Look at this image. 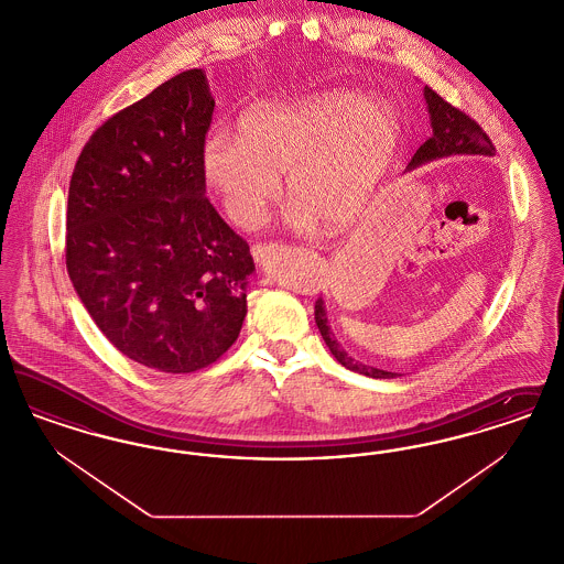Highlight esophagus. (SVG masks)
<instances>
[{"label": "esophagus", "instance_id": "1", "mask_svg": "<svg viewBox=\"0 0 564 564\" xmlns=\"http://www.w3.org/2000/svg\"><path fill=\"white\" fill-rule=\"evenodd\" d=\"M276 251H279V245H276V242H258V245L251 247V256H253V260H256L260 267H264Z\"/></svg>", "mask_w": 564, "mask_h": 564}]
</instances>
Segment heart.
<instances>
[{"mask_svg": "<svg viewBox=\"0 0 564 564\" xmlns=\"http://www.w3.org/2000/svg\"><path fill=\"white\" fill-rule=\"evenodd\" d=\"M395 108L376 97L329 90L251 109L239 139L212 134L203 145V175L226 215L245 230L262 226L281 194L292 196L285 228L308 235L323 217L334 226L359 214L398 150Z\"/></svg>", "mask_w": 564, "mask_h": 564, "instance_id": "obj_1", "label": "heart"}]
</instances>
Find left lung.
<instances>
[{
    "instance_id": "1",
    "label": "left lung",
    "mask_w": 564,
    "mask_h": 564,
    "mask_svg": "<svg viewBox=\"0 0 564 564\" xmlns=\"http://www.w3.org/2000/svg\"><path fill=\"white\" fill-rule=\"evenodd\" d=\"M427 113H430L431 137L416 150L412 161L408 162L405 171H412L416 166H423L427 162L453 159V156H495V145L490 143L488 134L484 133L478 122H474L467 113L453 108L448 101H444L430 86L423 88ZM315 323L322 332L323 340L338 364H343L347 370L357 375L370 376V378H395L398 372H387L380 368L366 366L357 359H352L343 345L336 340L332 325L327 322L325 302L319 297L315 302Z\"/></svg>"
}]
</instances>
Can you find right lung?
I'll return each mask as SVG.
<instances>
[{"instance_id": "right-lung-1", "label": "right lung", "mask_w": 564, "mask_h": 564, "mask_svg": "<svg viewBox=\"0 0 564 564\" xmlns=\"http://www.w3.org/2000/svg\"><path fill=\"white\" fill-rule=\"evenodd\" d=\"M215 99L203 69L164 82L101 124L67 198V272L109 343L188 375L235 345L256 264L205 196Z\"/></svg>"}]
</instances>
